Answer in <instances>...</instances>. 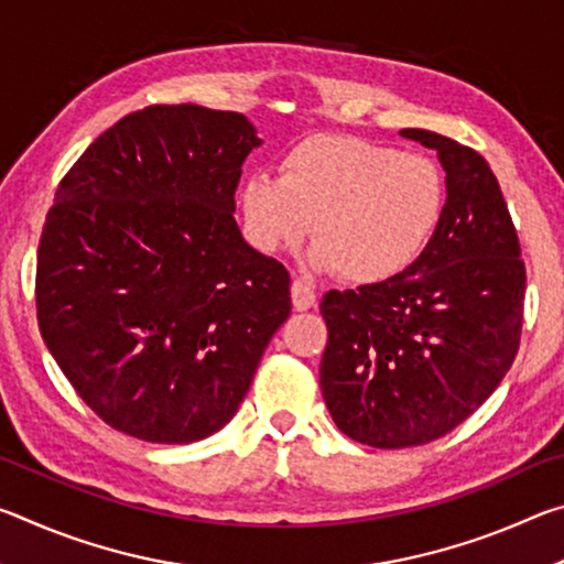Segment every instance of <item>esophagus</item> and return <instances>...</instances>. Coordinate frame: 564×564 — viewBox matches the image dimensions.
Listing matches in <instances>:
<instances>
[{
    "label": "esophagus",
    "mask_w": 564,
    "mask_h": 564,
    "mask_svg": "<svg viewBox=\"0 0 564 564\" xmlns=\"http://www.w3.org/2000/svg\"><path fill=\"white\" fill-rule=\"evenodd\" d=\"M291 301H293L295 311H311L313 305L318 303V295H316V291H313L311 283L295 279L291 283Z\"/></svg>",
    "instance_id": "1"
}]
</instances>
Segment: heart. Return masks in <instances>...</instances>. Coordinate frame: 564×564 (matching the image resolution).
<instances>
[{
  "instance_id": "1",
  "label": "heart",
  "mask_w": 564,
  "mask_h": 564,
  "mask_svg": "<svg viewBox=\"0 0 564 564\" xmlns=\"http://www.w3.org/2000/svg\"><path fill=\"white\" fill-rule=\"evenodd\" d=\"M443 208L445 178L433 159L352 137L303 141L283 156L279 178L248 176L241 186L246 231L261 251H283L311 231V263L350 283H380L413 265Z\"/></svg>"
}]
</instances>
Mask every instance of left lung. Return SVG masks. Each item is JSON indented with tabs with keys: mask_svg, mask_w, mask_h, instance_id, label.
I'll return each instance as SVG.
<instances>
[{
	"mask_svg": "<svg viewBox=\"0 0 564 564\" xmlns=\"http://www.w3.org/2000/svg\"><path fill=\"white\" fill-rule=\"evenodd\" d=\"M400 137L437 151L441 224L395 279L321 301L323 400L340 433L383 451L437 441L492 395L518 356L528 281L488 161L435 131Z\"/></svg>",
	"mask_w": 564,
	"mask_h": 564,
	"instance_id": "1",
	"label": "left lung"
}]
</instances>
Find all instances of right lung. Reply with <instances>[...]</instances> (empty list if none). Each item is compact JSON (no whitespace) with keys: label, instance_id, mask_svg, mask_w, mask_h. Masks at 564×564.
<instances>
[{"label":"right lung","instance_id":"add662e5","mask_svg":"<svg viewBox=\"0 0 564 564\" xmlns=\"http://www.w3.org/2000/svg\"><path fill=\"white\" fill-rule=\"evenodd\" d=\"M256 147L243 113L156 104L104 131L56 188L36 318L113 431L166 445L221 431L289 318V271L234 218Z\"/></svg>","mask_w":564,"mask_h":564}]
</instances>
